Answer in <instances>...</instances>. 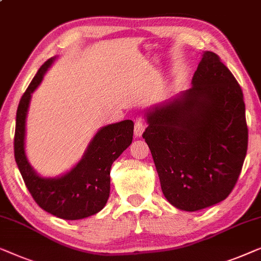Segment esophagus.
<instances>
[{"label":"esophagus","instance_id":"34e87169","mask_svg":"<svg viewBox=\"0 0 261 261\" xmlns=\"http://www.w3.org/2000/svg\"><path fill=\"white\" fill-rule=\"evenodd\" d=\"M145 126H146V123L144 120H137L135 124V136L136 137H141L143 135V132L145 130Z\"/></svg>","mask_w":261,"mask_h":261}]
</instances>
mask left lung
Returning <instances> with one entry per match:
<instances>
[{"label": "left lung", "instance_id": "1", "mask_svg": "<svg viewBox=\"0 0 261 261\" xmlns=\"http://www.w3.org/2000/svg\"><path fill=\"white\" fill-rule=\"evenodd\" d=\"M192 83L178 98L146 113L143 132L164 196L187 212L229 195L248 145L244 94L219 56L204 52Z\"/></svg>", "mask_w": 261, "mask_h": 261}]
</instances>
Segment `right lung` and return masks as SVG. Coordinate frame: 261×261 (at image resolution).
Wrapping results in <instances>:
<instances>
[{"instance_id":"right-lung-1","label":"right lung","mask_w":261,"mask_h":261,"mask_svg":"<svg viewBox=\"0 0 261 261\" xmlns=\"http://www.w3.org/2000/svg\"><path fill=\"white\" fill-rule=\"evenodd\" d=\"M53 59L47 60L22 95L16 112L14 155L24 185L39 207L64 220H79L97 214L110 195L111 166L134 136L130 119L111 124L97 132L85 155L67 174L58 178H42L29 166L24 152L25 117L32 93L41 83Z\"/></svg>"}]
</instances>
